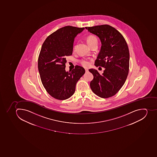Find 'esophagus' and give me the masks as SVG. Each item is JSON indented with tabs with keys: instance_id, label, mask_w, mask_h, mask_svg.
Masks as SVG:
<instances>
[{
	"instance_id": "esophagus-1",
	"label": "esophagus",
	"mask_w": 157,
	"mask_h": 157,
	"mask_svg": "<svg viewBox=\"0 0 157 157\" xmlns=\"http://www.w3.org/2000/svg\"><path fill=\"white\" fill-rule=\"evenodd\" d=\"M85 71H86V72H88L89 71L88 69H87V68H85Z\"/></svg>"
}]
</instances>
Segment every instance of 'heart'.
Returning <instances> with one entry per match:
<instances>
[{
    "instance_id": "obj_1",
    "label": "heart",
    "mask_w": 157,
    "mask_h": 157,
    "mask_svg": "<svg viewBox=\"0 0 157 157\" xmlns=\"http://www.w3.org/2000/svg\"><path fill=\"white\" fill-rule=\"evenodd\" d=\"M87 42L88 44L90 46L94 43L98 42V39L95 36L90 35L87 37ZM75 49H76V45H75L73 47V50L75 51ZM81 64H82V65L85 66V67H88L90 65L89 62L88 61H87V60H82Z\"/></svg>"
}]
</instances>
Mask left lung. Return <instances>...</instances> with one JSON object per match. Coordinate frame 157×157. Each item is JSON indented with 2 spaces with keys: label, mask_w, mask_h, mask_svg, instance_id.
I'll list each match as a JSON object with an SVG mask.
<instances>
[{
  "label": "left lung",
  "mask_w": 157,
  "mask_h": 157,
  "mask_svg": "<svg viewBox=\"0 0 157 157\" xmlns=\"http://www.w3.org/2000/svg\"><path fill=\"white\" fill-rule=\"evenodd\" d=\"M85 28L101 40V48L95 65L105 68L102 75L94 69L89 70L94 76L90 87L100 97H111L121 88L128 74L129 52L127 43L121 33L109 25Z\"/></svg>",
  "instance_id": "left-lung-1"
}]
</instances>
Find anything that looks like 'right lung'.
<instances>
[{
    "label": "right lung",
    "mask_w": 157,
    "mask_h": 157,
    "mask_svg": "<svg viewBox=\"0 0 157 157\" xmlns=\"http://www.w3.org/2000/svg\"><path fill=\"white\" fill-rule=\"evenodd\" d=\"M84 29L65 26L48 36L42 45L38 63L40 79L47 92L57 100L71 97L77 82L85 72L78 65L70 71H65L66 57L72 54L75 36Z\"/></svg>",
    "instance_id": "right-lung-1"
}]
</instances>
